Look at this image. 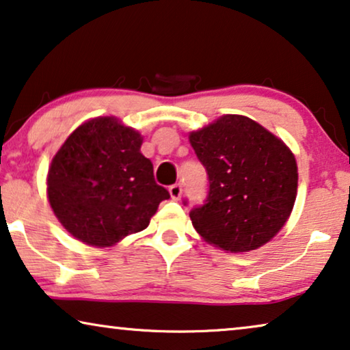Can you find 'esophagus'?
Here are the masks:
<instances>
[{
  "mask_svg": "<svg viewBox=\"0 0 350 350\" xmlns=\"http://www.w3.org/2000/svg\"><path fill=\"white\" fill-rule=\"evenodd\" d=\"M169 192H170V197H172V199H174V200H180L181 194H183V187H181V185H180V183L172 185V186L169 187Z\"/></svg>",
  "mask_w": 350,
  "mask_h": 350,
  "instance_id": "esophagus-1",
  "label": "esophagus"
}]
</instances>
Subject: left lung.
<instances>
[{
  "label": "left lung",
  "instance_id": "1",
  "mask_svg": "<svg viewBox=\"0 0 350 350\" xmlns=\"http://www.w3.org/2000/svg\"><path fill=\"white\" fill-rule=\"evenodd\" d=\"M189 142L210 183L205 204L189 213L197 234L230 252L270 241L297 197L295 156L284 142L243 115L221 116Z\"/></svg>",
  "mask_w": 350,
  "mask_h": 350
}]
</instances>
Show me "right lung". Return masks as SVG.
<instances>
[{
  "instance_id": "1",
  "label": "right lung",
  "mask_w": 350,
  "mask_h": 350,
  "mask_svg": "<svg viewBox=\"0 0 350 350\" xmlns=\"http://www.w3.org/2000/svg\"><path fill=\"white\" fill-rule=\"evenodd\" d=\"M142 135L115 116L79 126L55 154L47 175L50 206L70 235L107 247L148 227L169 199L140 153Z\"/></svg>"
}]
</instances>
